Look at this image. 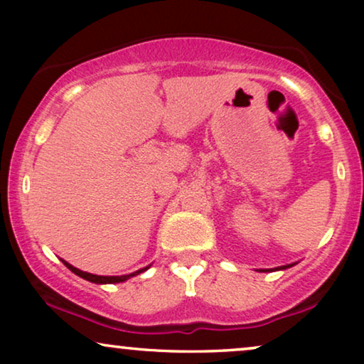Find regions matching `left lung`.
Segmentation results:
<instances>
[{
  "label": "left lung",
  "mask_w": 364,
  "mask_h": 364,
  "mask_svg": "<svg viewBox=\"0 0 364 364\" xmlns=\"http://www.w3.org/2000/svg\"><path fill=\"white\" fill-rule=\"evenodd\" d=\"M293 267V263H290V265H283V267H277V268H263V270L260 272H273V270H285V268H290Z\"/></svg>",
  "instance_id": "8db88e82"
}]
</instances>
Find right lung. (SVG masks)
I'll return each mask as SVG.
<instances>
[{
    "label": "right lung",
    "mask_w": 364,
    "mask_h": 364,
    "mask_svg": "<svg viewBox=\"0 0 364 364\" xmlns=\"http://www.w3.org/2000/svg\"><path fill=\"white\" fill-rule=\"evenodd\" d=\"M63 263H64V265H66L73 273H76L77 277H81V278H84V280H87V282L99 283V285H104V283H121V282H126V280H129V278H131V277H136V275H139V273L146 272L147 268L151 267V265H149V267H146V268H141V270H137V272H134V273H129V275H121V277H102V275H92V273H87V272L79 270V268L73 267L71 263H68V262H64V260H63Z\"/></svg>",
    "instance_id": "1"
}]
</instances>
